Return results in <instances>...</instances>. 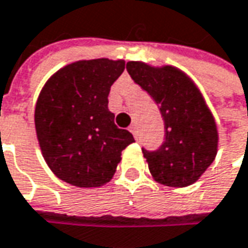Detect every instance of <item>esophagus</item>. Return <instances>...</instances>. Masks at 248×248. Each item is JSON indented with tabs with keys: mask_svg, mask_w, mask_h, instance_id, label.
<instances>
[{
	"mask_svg": "<svg viewBox=\"0 0 248 248\" xmlns=\"http://www.w3.org/2000/svg\"><path fill=\"white\" fill-rule=\"evenodd\" d=\"M130 131L132 132V135H134L135 138H138V131H137V125H135V124H132V125H131Z\"/></svg>",
	"mask_w": 248,
	"mask_h": 248,
	"instance_id": "1",
	"label": "esophagus"
}]
</instances>
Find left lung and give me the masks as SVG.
<instances>
[{
	"label": "left lung",
	"mask_w": 248,
	"mask_h": 248,
	"mask_svg": "<svg viewBox=\"0 0 248 248\" xmlns=\"http://www.w3.org/2000/svg\"><path fill=\"white\" fill-rule=\"evenodd\" d=\"M127 71L159 106L165 121V142L142 149L155 181L169 187L194 184L215 160L219 132L212 111L191 78L173 65L152 67L128 61Z\"/></svg>",
	"instance_id": "1"
}]
</instances>
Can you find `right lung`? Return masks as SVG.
Segmentation results:
<instances>
[{
	"instance_id": "right-lung-1",
	"label": "right lung",
	"mask_w": 248,
	"mask_h": 248,
	"mask_svg": "<svg viewBox=\"0 0 248 248\" xmlns=\"http://www.w3.org/2000/svg\"><path fill=\"white\" fill-rule=\"evenodd\" d=\"M124 68V60H79L54 72L40 91L34 108L39 146L50 170L71 186H105L123 149L134 142L107 108L110 88Z\"/></svg>"
}]
</instances>
